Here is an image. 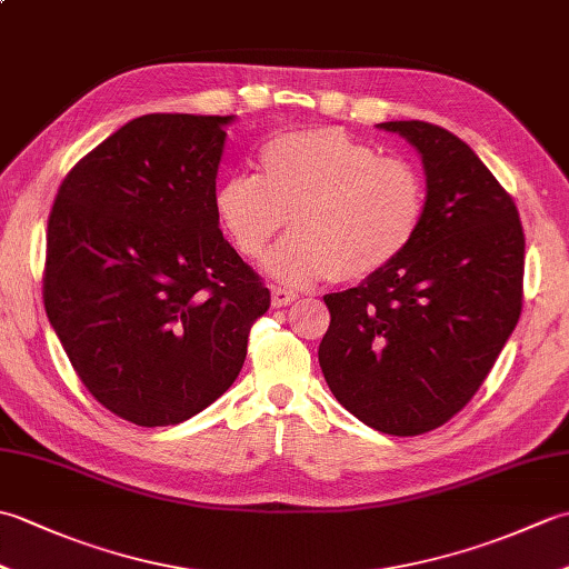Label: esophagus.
<instances>
[{
	"instance_id": "34e87169",
	"label": "esophagus",
	"mask_w": 569,
	"mask_h": 569,
	"mask_svg": "<svg viewBox=\"0 0 569 569\" xmlns=\"http://www.w3.org/2000/svg\"><path fill=\"white\" fill-rule=\"evenodd\" d=\"M296 298H298V293L296 291H288V288H281V286H273L271 288V303H273V308L291 306Z\"/></svg>"
}]
</instances>
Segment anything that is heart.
Here are the masks:
<instances>
[{"label":"heart","mask_w":569,"mask_h":569,"mask_svg":"<svg viewBox=\"0 0 569 569\" xmlns=\"http://www.w3.org/2000/svg\"><path fill=\"white\" fill-rule=\"evenodd\" d=\"M259 163L261 176H227L212 208L229 244L249 261L263 257L291 217L296 232L266 259L281 283L379 273L410 247L426 217L418 168L379 156L345 129L286 131L263 143Z\"/></svg>","instance_id":"obj_1"}]
</instances>
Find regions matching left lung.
Segmentation results:
<instances>
[{
    "label": "left lung",
    "mask_w": 569,
    "mask_h": 569,
    "mask_svg": "<svg viewBox=\"0 0 569 569\" xmlns=\"http://www.w3.org/2000/svg\"><path fill=\"white\" fill-rule=\"evenodd\" d=\"M426 168V217L410 247L357 288L325 296L318 359L365 426L410 438L440 428L485 383L523 308L526 237L516 202L452 131L383 122Z\"/></svg>",
    "instance_id": "1"
}]
</instances>
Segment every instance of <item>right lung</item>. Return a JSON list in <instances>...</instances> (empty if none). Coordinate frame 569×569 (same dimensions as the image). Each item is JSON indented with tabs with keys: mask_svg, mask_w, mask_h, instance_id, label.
Masks as SVG:
<instances>
[{
	"mask_svg": "<svg viewBox=\"0 0 569 569\" xmlns=\"http://www.w3.org/2000/svg\"><path fill=\"white\" fill-rule=\"evenodd\" d=\"M232 119H131L70 168L48 217L46 316L88 391L141 428L217 401L271 306L212 208Z\"/></svg>",
	"mask_w": 569,
	"mask_h": 569,
	"instance_id": "right-lung-1",
	"label": "right lung"
}]
</instances>
